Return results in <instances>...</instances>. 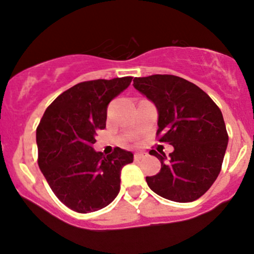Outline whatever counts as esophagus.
I'll list each match as a JSON object with an SVG mask.
<instances>
[{
	"instance_id": "34e87169",
	"label": "esophagus",
	"mask_w": 254,
	"mask_h": 254,
	"mask_svg": "<svg viewBox=\"0 0 254 254\" xmlns=\"http://www.w3.org/2000/svg\"><path fill=\"white\" fill-rule=\"evenodd\" d=\"M145 157H146V153H143V152H137V153L134 154V159H136V161H137V159L145 158Z\"/></svg>"
}]
</instances>
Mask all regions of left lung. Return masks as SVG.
Here are the masks:
<instances>
[{
	"label": "left lung",
	"mask_w": 254,
	"mask_h": 254,
	"mask_svg": "<svg viewBox=\"0 0 254 254\" xmlns=\"http://www.w3.org/2000/svg\"><path fill=\"white\" fill-rule=\"evenodd\" d=\"M134 87L158 109L159 142L174 147L168 158L165 153L149 151L162 168L158 174L146 176L147 185L170 201H196L221 170L229 141L221 111L203 90L180 76L135 78Z\"/></svg>",
	"instance_id": "left-lung-1"
}]
</instances>
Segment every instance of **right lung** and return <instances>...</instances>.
<instances>
[{
	"mask_svg": "<svg viewBox=\"0 0 254 254\" xmlns=\"http://www.w3.org/2000/svg\"><path fill=\"white\" fill-rule=\"evenodd\" d=\"M132 76L82 81L47 107L36 129L37 163L57 198L78 213L102 209L120 190V172L134 154L119 147L96 152V132L106 127L107 107Z\"/></svg>",
	"mask_w": 254,
	"mask_h": 254,
	"instance_id": "obj_1",
	"label": "right lung"
}]
</instances>
